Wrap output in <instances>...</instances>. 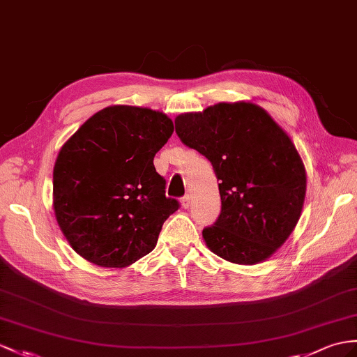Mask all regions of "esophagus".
Here are the masks:
<instances>
[{
	"instance_id": "esophagus-1",
	"label": "esophagus",
	"mask_w": 357,
	"mask_h": 357,
	"mask_svg": "<svg viewBox=\"0 0 357 357\" xmlns=\"http://www.w3.org/2000/svg\"><path fill=\"white\" fill-rule=\"evenodd\" d=\"M180 203H181V207L183 208H188L189 206H190V198H189V195H185L183 198L180 199Z\"/></svg>"
}]
</instances>
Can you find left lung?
I'll return each instance as SVG.
<instances>
[{
	"label": "left lung",
	"mask_w": 357,
	"mask_h": 357,
	"mask_svg": "<svg viewBox=\"0 0 357 357\" xmlns=\"http://www.w3.org/2000/svg\"><path fill=\"white\" fill-rule=\"evenodd\" d=\"M176 133L211 160L221 213L203 230L208 250L229 262H264L297 225L306 169L284 130L253 102H220L181 113Z\"/></svg>",
	"instance_id": "8db88e82"
}]
</instances>
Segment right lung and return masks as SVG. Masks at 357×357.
Wrapping results in <instances>:
<instances>
[{"label": "right lung", "instance_id": "add662e5", "mask_svg": "<svg viewBox=\"0 0 357 357\" xmlns=\"http://www.w3.org/2000/svg\"><path fill=\"white\" fill-rule=\"evenodd\" d=\"M172 132L162 112L110 106L63 144L53 206L75 253L98 266L124 268L154 250L163 222L178 208L153 163Z\"/></svg>", "mask_w": 357, "mask_h": 357}]
</instances>
